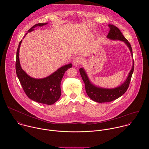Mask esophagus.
Returning <instances> with one entry per match:
<instances>
[{
    "label": "esophagus",
    "instance_id": "1",
    "mask_svg": "<svg viewBox=\"0 0 149 149\" xmlns=\"http://www.w3.org/2000/svg\"><path fill=\"white\" fill-rule=\"evenodd\" d=\"M82 59L81 57H79V56L78 57L77 56V57H75L74 59V60L72 61V63H73V65L74 66L78 67L82 63Z\"/></svg>",
    "mask_w": 149,
    "mask_h": 149
}]
</instances>
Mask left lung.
<instances>
[{"mask_svg":"<svg viewBox=\"0 0 149 149\" xmlns=\"http://www.w3.org/2000/svg\"><path fill=\"white\" fill-rule=\"evenodd\" d=\"M110 31L107 38L111 40H119L124 42L128 47L133 59V51L131 45L123 35L120 29L113 25H109ZM79 72L82 80L85 84L86 90L88 97L93 101L100 103L114 101L122 96L128 89L132 74L134 71V61H133V66L125 81L120 86L114 88H104L94 85L90 80L86 71L83 68H79Z\"/></svg>","mask_w":149,"mask_h":149,"instance_id":"left-lung-1","label":"left lung"}]
</instances>
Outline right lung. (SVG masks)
<instances>
[{
  "label": "right lung",
  "instance_id": "right-lung-1",
  "mask_svg": "<svg viewBox=\"0 0 149 149\" xmlns=\"http://www.w3.org/2000/svg\"><path fill=\"white\" fill-rule=\"evenodd\" d=\"M47 24H36L28 30V33L34 31L36 27L42 26ZM22 41L21 40L19 44L16 61V72L21 86L26 95L32 100L42 104L52 105L60 98L61 80L65 72L72 67V63L60 67L45 78L40 79L32 78L22 70L20 64L19 53Z\"/></svg>",
  "mask_w": 149,
  "mask_h": 149
}]
</instances>
